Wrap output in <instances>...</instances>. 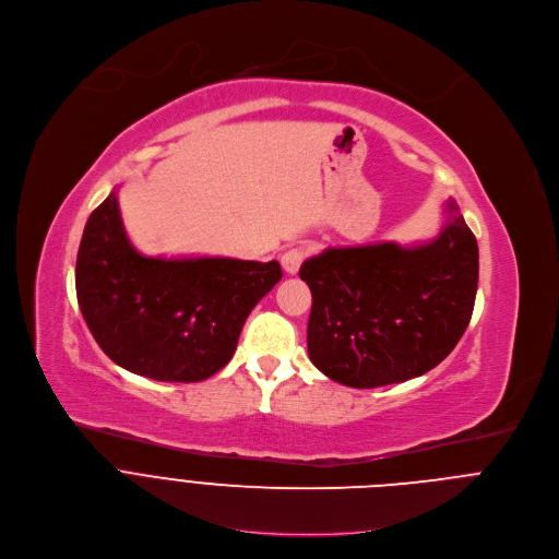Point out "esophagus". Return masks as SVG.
I'll return each instance as SVG.
<instances>
[{"instance_id":"1","label":"esophagus","mask_w":559,"mask_h":559,"mask_svg":"<svg viewBox=\"0 0 559 559\" xmlns=\"http://www.w3.org/2000/svg\"><path fill=\"white\" fill-rule=\"evenodd\" d=\"M307 254H309V250L307 248H302V246H298V248H289L287 252H283V257H281V265H283V270L287 272V274H298V270H300V265H302V261L307 259Z\"/></svg>"}]
</instances>
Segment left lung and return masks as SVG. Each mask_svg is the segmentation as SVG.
<instances>
[{
	"mask_svg": "<svg viewBox=\"0 0 559 559\" xmlns=\"http://www.w3.org/2000/svg\"><path fill=\"white\" fill-rule=\"evenodd\" d=\"M433 241L329 248L300 267L313 305V366L348 388L420 377L462 340L477 296L479 248L457 204Z\"/></svg>",
	"mask_w": 559,
	"mask_h": 559,
	"instance_id": "8db88e82",
	"label": "left lung"
}]
</instances>
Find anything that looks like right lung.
<instances>
[{"label": "right lung", "mask_w": 559, "mask_h": 559, "mask_svg": "<svg viewBox=\"0 0 559 559\" xmlns=\"http://www.w3.org/2000/svg\"><path fill=\"white\" fill-rule=\"evenodd\" d=\"M281 276L278 261L141 254L112 191L84 226L75 294L91 335L117 366L195 383L230 361L246 318Z\"/></svg>", "instance_id": "add662e5"}]
</instances>
